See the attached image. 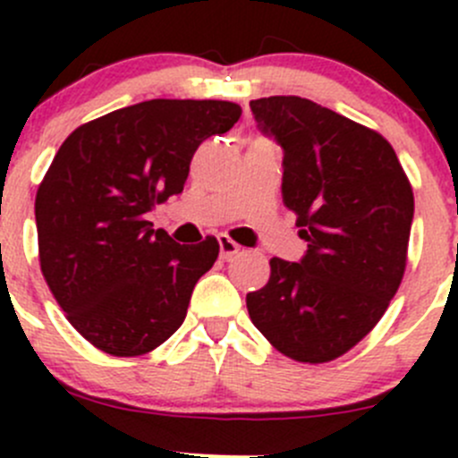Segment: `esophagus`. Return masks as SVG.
<instances>
[{
	"label": "esophagus",
	"mask_w": 458,
	"mask_h": 458,
	"mask_svg": "<svg viewBox=\"0 0 458 458\" xmlns=\"http://www.w3.org/2000/svg\"><path fill=\"white\" fill-rule=\"evenodd\" d=\"M219 252H221V259H233L234 255L242 252V246H239L237 242H233L228 234H219Z\"/></svg>",
	"instance_id": "34e87169"
}]
</instances>
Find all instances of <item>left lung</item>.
I'll use <instances>...</instances> for the list:
<instances>
[{
  "label": "left lung",
  "instance_id": "1",
  "mask_svg": "<svg viewBox=\"0 0 458 458\" xmlns=\"http://www.w3.org/2000/svg\"><path fill=\"white\" fill-rule=\"evenodd\" d=\"M284 148V203L308 242L299 263L270 259L248 293L252 323L281 354L327 363L372 330L408 263L414 195L394 148L372 128L294 95L250 101Z\"/></svg>",
  "mask_w": 458,
  "mask_h": 458
}]
</instances>
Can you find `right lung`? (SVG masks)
Masks as SVG:
<instances>
[{
	"mask_svg": "<svg viewBox=\"0 0 458 458\" xmlns=\"http://www.w3.org/2000/svg\"><path fill=\"white\" fill-rule=\"evenodd\" d=\"M239 117L233 101L150 99L81 123L57 150L35 197L39 266L95 348L140 357L183 323L219 243H174L148 212L183 191L201 141Z\"/></svg>",
	"mask_w": 458,
	"mask_h": 458,
	"instance_id": "1",
	"label": "right lung"
}]
</instances>
